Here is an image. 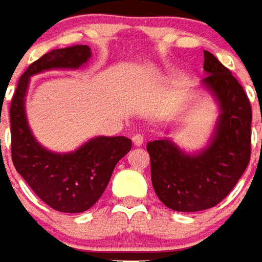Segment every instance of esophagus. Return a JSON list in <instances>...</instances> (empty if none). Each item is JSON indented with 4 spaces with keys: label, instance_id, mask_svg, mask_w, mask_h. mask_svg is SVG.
I'll use <instances>...</instances> for the list:
<instances>
[{
    "label": "esophagus",
    "instance_id": "1",
    "mask_svg": "<svg viewBox=\"0 0 262 262\" xmlns=\"http://www.w3.org/2000/svg\"><path fill=\"white\" fill-rule=\"evenodd\" d=\"M132 140L135 143V146H142L143 143H144V137H143L140 133H137V135H135V136L132 137Z\"/></svg>",
    "mask_w": 262,
    "mask_h": 262
}]
</instances>
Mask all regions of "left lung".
Wrapping results in <instances>:
<instances>
[{
    "mask_svg": "<svg viewBox=\"0 0 262 262\" xmlns=\"http://www.w3.org/2000/svg\"><path fill=\"white\" fill-rule=\"evenodd\" d=\"M202 85L217 99L220 115L213 137L196 154L168 139L147 143L151 182L157 196L177 212L213 208L236 187L251 156V105L240 82L213 54L203 50Z\"/></svg>",
    "mask_w": 262,
    "mask_h": 262,
    "instance_id": "obj_1",
    "label": "left lung"
}]
</instances>
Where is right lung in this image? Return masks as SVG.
<instances>
[{"instance_id": "1", "label": "right lung", "mask_w": 262, "mask_h": 262, "mask_svg": "<svg viewBox=\"0 0 262 262\" xmlns=\"http://www.w3.org/2000/svg\"><path fill=\"white\" fill-rule=\"evenodd\" d=\"M91 57L86 45L56 49L33 61L20 75L11 101V156L15 168L32 191L50 208L81 213L91 208L108 185L115 165L130 151L125 136H98L71 153H53L36 142L25 114L32 75L53 69H80Z\"/></svg>"}]
</instances>
